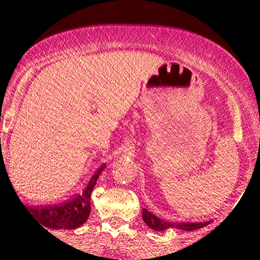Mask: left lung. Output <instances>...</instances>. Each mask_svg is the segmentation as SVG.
<instances>
[{
    "label": "left lung",
    "instance_id": "obj_1",
    "mask_svg": "<svg viewBox=\"0 0 260 260\" xmlns=\"http://www.w3.org/2000/svg\"><path fill=\"white\" fill-rule=\"evenodd\" d=\"M142 217L143 221L145 225L149 226L154 231H165L168 229H176L181 230V231H193V230H198L204 228V226L209 225L213 222V220L209 221H201V222H192V221H168L161 217L154 215L151 211L148 209H143L142 210Z\"/></svg>",
    "mask_w": 260,
    "mask_h": 260
}]
</instances>
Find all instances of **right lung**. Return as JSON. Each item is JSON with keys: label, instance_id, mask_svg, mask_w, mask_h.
Masks as SVG:
<instances>
[{"label": "right lung", "instance_id": "obj_1", "mask_svg": "<svg viewBox=\"0 0 260 260\" xmlns=\"http://www.w3.org/2000/svg\"><path fill=\"white\" fill-rule=\"evenodd\" d=\"M106 166V162L100 165L90 176L84 187L63 202L45 205H24L22 203V205L44 226V229L73 230L79 228L90 215L91 190Z\"/></svg>", "mask_w": 260, "mask_h": 260}]
</instances>
